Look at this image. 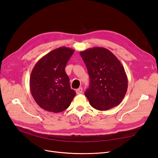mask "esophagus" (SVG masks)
Instances as JSON below:
<instances>
[{
  "label": "esophagus",
  "instance_id": "34e87169",
  "mask_svg": "<svg viewBox=\"0 0 158 158\" xmlns=\"http://www.w3.org/2000/svg\"><path fill=\"white\" fill-rule=\"evenodd\" d=\"M82 92H83V88H79L78 89H77L76 90V94H82Z\"/></svg>",
  "mask_w": 158,
  "mask_h": 158
}]
</instances>
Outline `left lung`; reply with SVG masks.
Wrapping results in <instances>:
<instances>
[{
  "label": "left lung",
  "instance_id": "1",
  "mask_svg": "<svg viewBox=\"0 0 158 158\" xmlns=\"http://www.w3.org/2000/svg\"><path fill=\"white\" fill-rule=\"evenodd\" d=\"M80 54L89 76V88L85 92L91 106L106 111L117 106L127 91L128 79L123 64L104 47L89 48Z\"/></svg>",
  "mask_w": 158,
  "mask_h": 158
}]
</instances>
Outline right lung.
<instances>
[{
	"label": "right lung",
	"instance_id": "add662e5",
	"mask_svg": "<svg viewBox=\"0 0 158 158\" xmlns=\"http://www.w3.org/2000/svg\"><path fill=\"white\" fill-rule=\"evenodd\" d=\"M74 52L66 47L52 50L38 60L31 71V94L38 106L45 111H64L76 95L64 70Z\"/></svg>",
	"mask_w": 158,
	"mask_h": 158
}]
</instances>
